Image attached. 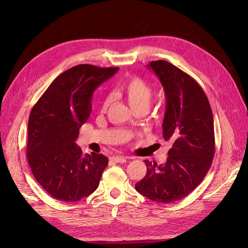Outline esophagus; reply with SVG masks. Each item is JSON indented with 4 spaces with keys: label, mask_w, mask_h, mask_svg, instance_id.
Segmentation results:
<instances>
[{
    "label": "esophagus",
    "mask_w": 248,
    "mask_h": 248,
    "mask_svg": "<svg viewBox=\"0 0 248 248\" xmlns=\"http://www.w3.org/2000/svg\"><path fill=\"white\" fill-rule=\"evenodd\" d=\"M127 159H129V158L124 157V156H112L111 158H110V160H112V161L117 162V163H124V162H126Z\"/></svg>",
    "instance_id": "esophagus-1"
}]
</instances>
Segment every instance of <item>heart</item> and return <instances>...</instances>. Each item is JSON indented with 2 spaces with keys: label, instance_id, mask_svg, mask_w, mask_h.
<instances>
[{
  "label": "heart",
  "instance_id": "b5f03b06",
  "mask_svg": "<svg viewBox=\"0 0 248 248\" xmlns=\"http://www.w3.org/2000/svg\"><path fill=\"white\" fill-rule=\"evenodd\" d=\"M115 94L124 98L130 107L136 110L147 111L153 97V89L141 78L132 77L122 82L116 89ZM111 103V97L106 96L102 101V110L105 111Z\"/></svg>",
  "mask_w": 248,
  "mask_h": 248
}]
</instances>
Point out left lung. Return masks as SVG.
<instances>
[{
  "label": "left lung",
  "instance_id": "left-lung-1",
  "mask_svg": "<svg viewBox=\"0 0 248 248\" xmlns=\"http://www.w3.org/2000/svg\"><path fill=\"white\" fill-rule=\"evenodd\" d=\"M167 98L162 136L171 143L164 164L144 160L147 172L135 185L143 196L172 203L190 194L204 179L215 156L214 116L198 82L166 60L148 64Z\"/></svg>",
  "mask_w": 248,
  "mask_h": 248
}]
</instances>
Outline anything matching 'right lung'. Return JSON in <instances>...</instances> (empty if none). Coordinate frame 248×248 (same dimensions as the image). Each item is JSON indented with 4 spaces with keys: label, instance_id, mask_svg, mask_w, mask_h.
<instances>
[{
    "label": "right lung",
    "instance_id": "right-lung-1",
    "mask_svg": "<svg viewBox=\"0 0 248 248\" xmlns=\"http://www.w3.org/2000/svg\"><path fill=\"white\" fill-rule=\"evenodd\" d=\"M117 70L73 66L53 80L31 109L27 161L35 180L55 199L76 202L99 186L108 158L95 152L82 154L76 140L90 116L94 91Z\"/></svg>",
    "mask_w": 248,
    "mask_h": 248
}]
</instances>
